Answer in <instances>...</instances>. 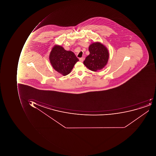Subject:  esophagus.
I'll use <instances>...</instances> for the list:
<instances>
[{
    "label": "esophagus",
    "mask_w": 156,
    "mask_h": 156,
    "mask_svg": "<svg viewBox=\"0 0 156 156\" xmlns=\"http://www.w3.org/2000/svg\"><path fill=\"white\" fill-rule=\"evenodd\" d=\"M84 58H79V60L80 61V62H83L84 61Z\"/></svg>",
    "instance_id": "1"
}]
</instances>
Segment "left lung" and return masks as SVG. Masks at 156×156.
I'll return each mask as SVG.
<instances>
[{"mask_svg": "<svg viewBox=\"0 0 156 156\" xmlns=\"http://www.w3.org/2000/svg\"><path fill=\"white\" fill-rule=\"evenodd\" d=\"M89 50L90 54L83 61L84 65L92 71L102 69L109 59L108 49L101 43L95 42L90 45Z\"/></svg>", "mask_w": 156, "mask_h": 156, "instance_id": "1", "label": "left lung"}]
</instances>
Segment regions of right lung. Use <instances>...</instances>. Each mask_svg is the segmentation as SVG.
Returning a JSON list of instances; mask_svg holds the SVG:
<instances>
[{"instance_id": "obj_1", "label": "right lung", "mask_w": 156, "mask_h": 156, "mask_svg": "<svg viewBox=\"0 0 156 156\" xmlns=\"http://www.w3.org/2000/svg\"><path fill=\"white\" fill-rule=\"evenodd\" d=\"M50 63L54 69L63 76L70 73L78 58L72 51H67L60 45L52 48L49 56Z\"/></svg>"}]
</instances>
